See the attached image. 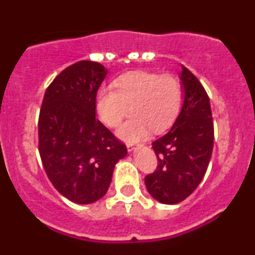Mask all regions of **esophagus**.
<instances>
[{
    "mask_svg": "<svg viewBox=\"0 0 255 255\" xmlns=\"http://www.w3.org/2000/svg\"><path fill=\"white\" fill-rule=\"evenodd\" d=\"M127 148H128V151H129V152H133L134 150H135V146L131 145V144H128L127 145Z\"/></svg>",
    "mask_w": 255,
    "mask_h": 255,
    "instance_id": "1",
    "label": "esophagus"
}]
</instances>
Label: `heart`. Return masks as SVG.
<instances>
[{
	"mask_svg": "<svg viewBox=\"0 0 255 255\" xmlns=\"http://www.w3.org/2000/svg\"><path fill=\"white\" fill-rule=\"evenodd\" d=\"M115 87H104L97 96V113L108 127L116 128L130 113L118 135L126 142H136L153 131H162L176 119L182 104V86L172 75L134 72L120 77Z\"/></svg>",
	"mask_w": 255,
	"mask_h": 255,
	"instance_id": "b5f03b06",
	"label": "heart"
}]
</instances>
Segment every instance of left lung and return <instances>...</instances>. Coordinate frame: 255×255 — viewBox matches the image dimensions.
<instances>
[{
  "label": "left lung",
  "instance_id": "obj_1",
  "mask_svg": "<svg viewBox=\"0 0 255 255\" xmlns=\"http://www.w3.org/2000/svg\"><path fill=\"white\" fill-rule=\"evenodd\" d=\"M183 104L168 133L152 142L158 166L145 177L152 198L166 205L183 201L201 182L211 159L213 121L206 91L181 64Z\"/></svg>",
  "mask_w": 255,
  "mask_h": 255
}]
</instances>
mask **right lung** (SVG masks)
I'll list each match as a JSON object with an SVG mask.
<instances>
[{"instance_id":"right-lung-1","label":"right lung","mask_w":255,"mask_h":255,"mask_svg":"<svg viewBox=\"0 0 255 255\" xmlns=\"http://www.w3.org/2000/svg\"><path fill=\"white\" fill-rule=\"evenodd\" d=\"M108 69L80 61L49 85L38 120L39 154L46 175L64 198L92 204L107 194L127 147L96 118L97 91Z\"/></svg>"}]
</instances>
